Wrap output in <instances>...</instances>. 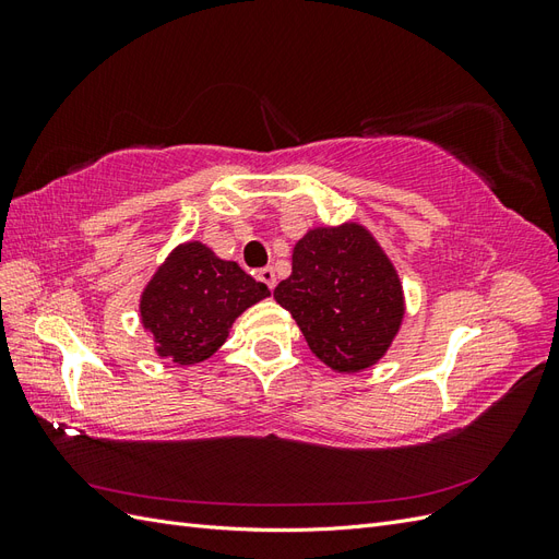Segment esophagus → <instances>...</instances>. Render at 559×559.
<instances>
[{"instance_id":"34e87169","label":"esophagus","mask_w":559,"mask_h":559,"mask_svg":"<svg viewBox=\"0 0 559 559\" xmlns=\"http://www.w3.org/2000/svg\"><path fill=\"white\" fill-rule=\"evenodd\" d=\"M257 277L267 286V289H275L277 277H275V270H273V267H261Z\"/></svg>"}]
</instances>
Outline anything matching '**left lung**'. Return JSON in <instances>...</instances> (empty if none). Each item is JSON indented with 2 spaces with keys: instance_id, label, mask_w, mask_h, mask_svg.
Returning a JSON list of instances; mask_svg holds the SVG:
<instances>
[{
  "instance_id": "obj_1",
  "label": "left lung",
  "mask_w": 559,
  "mask_h": 559,
  "mask_svg": "<svg viewBox=\"0 0 559 559\" xmlns=\"http://www.w3.org/2000/svg\"><path fill=\"white\" fill-rule=\"evenodd\" d=\"M273 296L317 357L341 373L373 366L403 317L394 267L357 224L310 230L294 249L292 277Z\"/></svg>"
}]
</instances>
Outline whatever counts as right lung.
I'll return each instance as SVG.
<instances>
[{
	"mask_svg": "<svg viewBox=\"0 0 559 559\" xmlns=\"http://www.w3.org/2000/svg\"><path fill=\"white\" fill-rule=\"evenodd\" d=\"M270 296L245 270L200 242L175 249L142 296V321L158 354L181 366L205 361L226 343L235 317Z\"/></svg>",
	"mask_w": 559,
	"mask_h": 559,
	"instance_id": "add662e5",
	"label": "right lung"
}]
</instances>
